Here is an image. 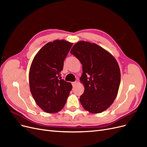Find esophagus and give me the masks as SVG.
I'll return each instance as SVG.
<instances>
[{
	"label": "esophagus",
	"mask_w": 147,
	"mask_h": 147,
	"mask_svg": "<svg viewBox=\"0 0 147 147\" xmlns=\"http://www.w3.org/2000/svg\"><path fill=\"white\" fill-rule=\"evenodd\" d=\"M77 82H72V86H75L76 85V84H77Z\"/></svg>",
	"instance_id": "1"
}]
</instances>
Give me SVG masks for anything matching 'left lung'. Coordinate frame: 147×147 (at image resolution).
<instances>
[{
	"label": "left lung",
	"instance_id": "1",
	"mask_svg": "<svg viewBox=\"0 0 147 147\" xmlns=\"http://www.w3.org/2000/svg\"><path fill=\"white\" fill-rule=\"evenodd\" d=\"M80 61L83 73L80 78L84 91L80 97L83 108L99 113L113 104L117 96L121 74L115 57L96 43L80 41L70 51Z\"/></svg>",
	"mask_w": 147,
	"mask_h": 147
}]
</instances>
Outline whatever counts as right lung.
<instances>
[{
  "instance_id": "1",
  "label": "right lung",
  "mask_w": 147,
  "mask_h": 147,
  "mask_svg": "<svg viewBox=\"0 0 147 147\" xmlns=\"http://www.w3.org/2000/svg\"><path fill=\"white\" fill-rule=\"evenodd\" d=\"M72 45L64 40L48 42L31 64L29 74L31 94L36 104L47 113H57L63 109L72 90V84L61 79L60 73Z\"/></svg>"
}]
</instances>
